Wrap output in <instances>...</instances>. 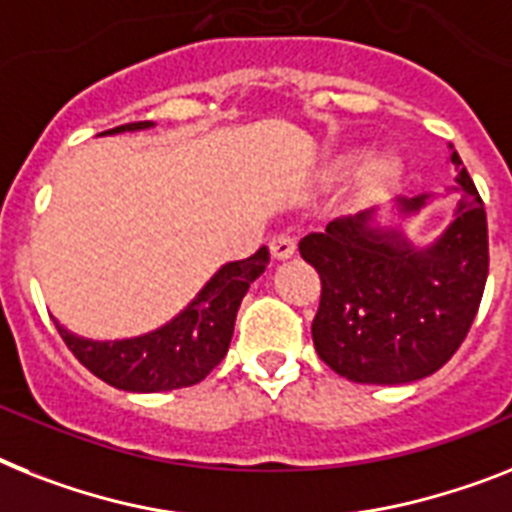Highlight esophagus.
I'll return each mask as SVG.
<instances>
[{
	"label": "esophagus",
	"mask_w": 512,
	"mask_h": 512,
	"mask_svg": "<svg viewBox=\"0 0 512 512\" xmlns=\"http://www.w3.org/2000/svg\"><path fill=\"white\" fill-rule=\"evenodd\" d=\"M269 251H272L274 259H290L295 253V238L290 232H280V235H274V238L269 240Z\"/></svg>",
	"instance_id": "esophagus-1"
}]
</instances>
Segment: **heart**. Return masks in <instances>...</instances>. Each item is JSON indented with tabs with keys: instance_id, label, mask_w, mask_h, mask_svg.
<instances>
[{
	"instance_id": "1",
	"label": "heart",
	"mask_w": 512,
	"mask_h": 512,
	"mask_svg": "<svg viewBox=\"0 0 512 512\" xmlns=\"http://www.w3.org/2000/svg\"><path fill=\"white\" fill-rule=\"evenodd\" d=\"M363 162H366V154H363V151H350V154H342L340 159H337L335 172H337V175H350V172H356ZM398 175H400L398 159H390V156H384V159L371 162L369 185H371V188H384V185H390Z\"/></svg>"
}]
</instances>
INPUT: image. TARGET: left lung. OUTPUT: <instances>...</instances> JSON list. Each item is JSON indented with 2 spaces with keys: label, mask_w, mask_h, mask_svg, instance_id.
Segmentation results:
<instances>
[{
  "label": "left lung",
  "mask_w": 512,
  "mask_h": 512,
  "mask_svg": "<svg viewBox=\"0 0 512 512\" xmlns=\"http://www.w3.org/2000/svg\"><path fill=\"white\" fill-rule=\"evenodd\" d=\"M450 162L458 204L429 246H416L400 225H382L374 209L335 219L298 243L322 277L314 348L350 382H416L442 369L466 340L487 285V211L453 146ZM432 198H398L392 211L405 222Z\"/></svg>",
  "instance_id": "left-lung-1"
}]
</instances>
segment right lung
I'll use <instances>...</instances> for the list:
<instances>
[{"instance_id": "add662e5", "label": "right lung", "mask_w": 512, "mask_h": 512, "mask_svg": "<svg viewBox=\"0 0 512 512\" xmlns=\"http://www.w3.org/2000/svg\"><path fill=\"white\" fill-rule=\"evenodd\" d=\"M154 122H128L101 135L135 133ZM269 248L261 246L251 259L230 261L214 272L198 295L177 316L146 335L125 340H88L59 322L57 329L73 356L91 374L125 392H164L198 384L227 356L235 316L251 282L264 274Z\"/></svg>"}]
</instances>
